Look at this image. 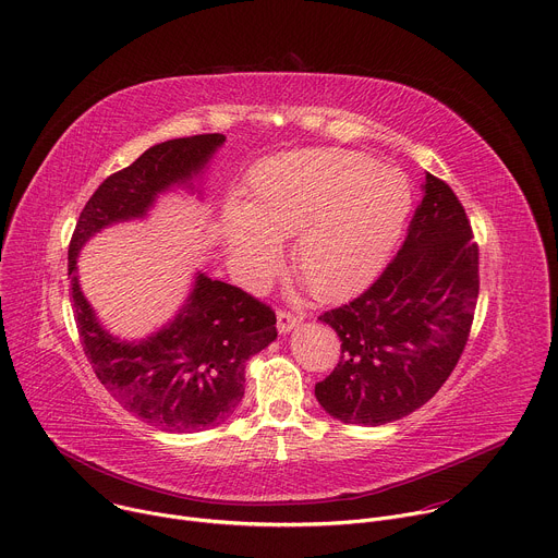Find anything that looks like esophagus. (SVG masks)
<instances>
[{
	"label": "esophagus",
	"mask_w": 558,
	"mask_h": 558,
	"mask_svg": "<svg viewBox=\"0 0 558 558\" xmlns=\"http://www.w3.org/2000/svg\"><path fill=\"white\" fill-rule=\"evenodd\" d=\"M301 324V317L299 315H292V313H277V330L279 335H288L290 330H294L296 326Z\"/></svg>",
	"instance_id": "esophagus-1"
}]
</instances>
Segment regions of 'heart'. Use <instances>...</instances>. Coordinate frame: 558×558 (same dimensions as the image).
Returning <instances> with one entry per match:
<instances>
[{
    "mask_svg": "<svg viewBox=\"0 0 558 558\" xmlns=\"http://www.w3.org/2000/svg\"><path fill=\"white\" fill-rule=\"evenodd\" d=\"M412 206L403 172L367 155L313 148L262 163L247 202H228L221 243L228 266L245 286H259L292 241V268L319 299H345L386 264Z\"/></svg>",
    "mask_w": 558,
    "mask_h": 558,
    "instance_id": "heart-1",
    "label": "heart"
}]
</instances>
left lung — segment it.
<instances>
[{"instance_id":"8db88e82","label":"left lung","mask_w":558,"mask_h":558,"mask_svg":"<svg viewBox=\"0 0 558 558\" xmlns=\"http://www.w3.org/2000/svg\"><path fill=\"white\" fill-rule=\"evenodd\" d=\"M421 189L395 262L361 296L319 317L339 335L341 359L315 397L341 423L408 416L439 392L465 348L478 247L450 185L425 174Z\"/></svg>"}]
</instances>
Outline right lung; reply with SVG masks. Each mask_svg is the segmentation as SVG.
I'll return each instance as SVG.
<instances>
[{
    "instance_id": "right-lung-1",
    "label": "right lung",
    "mask_w": 558,
    "mask_h": 558,
    "mask_svg": "<svg viewBox=\"0 0 558 558\" xmlns=\"http://www.w3.org/2000/svg\"><path fill=\"white\" fill-rule=\"evenodd\" d=\"M226 137L195 135L148 148L110 174L84 206L69 247L73 311L84 352L101 386L135 416L166 432H199L226 421L245 390V363L277 339L268 305L243 290L195 272L177 315L144 339L104 328L82 292L77 259L104 228L146 219L170 191L204 195V177Z\"/></svg>"
}]
</instances>
